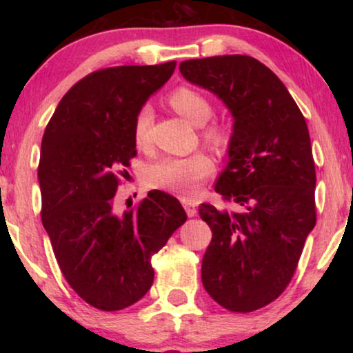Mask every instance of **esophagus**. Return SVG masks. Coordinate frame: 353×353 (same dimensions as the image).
Here are the masks:
<instances>
[{"label": "esophagus", "mask_w": 353, "mask_h": 353, "mask_svg": "<svg viewBox=\"0 0 353 353\" xmlns=\"http://www.w3.org/2000/svg\"><path fill=\"white\" fill-rule=\"evenodd\" d=\"M181 204L185 207L188 216H194L197 214V202L194 199H188V197H183Z\"/></svg>", "instance_id": "esophagus-1"}]
</instances>
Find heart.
I'll use <instances>...</instances> for the list:
<instances>
[{"label":"heart","instance_id":"b5f03b06","mask_svg":"<svg viewBox=\"0 0 353 353\" xmlns=\"http://www.w3.org/2000/svg\"><path fill=\"white\" fill-rule=\"evenodd\" d=\"M168 103L188 122L202 127L212 115V108L204 96L197 91L180 86L173 90ZM152 110L149 105L139 109L133 125V138L137 146H144L148 141L149 125ZM209 138L215 143L223 141L220 130H210ZM214 172V162L205 154L196 152L188 157H163L146 168V181L149 186L181 196H192L199 191L202 181Z\"/></svg>","mask_w":353,"mask_h":353}]
</instances>
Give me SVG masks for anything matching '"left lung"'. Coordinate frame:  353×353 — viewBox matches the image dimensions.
<instances>
[{
  "instance_id": "1",
  "label": "left lung",
  "mask_w": 353,
  "mask_h": 353,
  "mask_svg": "<svg viewBox=\"0 0 353 353\" xmlns=\"http://www.w3.org/2000/svg\"><path fill=\"white\" fill-rule=\"evenodd\" d=\"M180 72L214 93L233 117L228 163L215 191L244 207L241 214L199 207L212 230L202 284L231 312L259 310L286 289L316 223L305 119L283 81L250 56L185 61Z\"/></svg>"
}]
</instances>
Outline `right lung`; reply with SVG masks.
Returning a JSON list of instances; mask_svg holds the SVG:
<instances>
[{
    "label": "right lung",
    "instance_id": "add662e5",
    "mask_svg": "<svg viewBox=\"0 0 353 353\" xmlns=\"http://www.w3.org/2000/svg\"><path fill=\"white\" fill-rule=\"evenodd\" d=\"M175 65H120L86 75L59 101L43 134V226L67 283L99 310H122L151 289V257L186 221L180 201L159 190L137 209L114 207L122 167L137 156L134 119Z\"/></svg>",
    "mask_w": 353,
    "mask_h": 353
}]
</instances>
